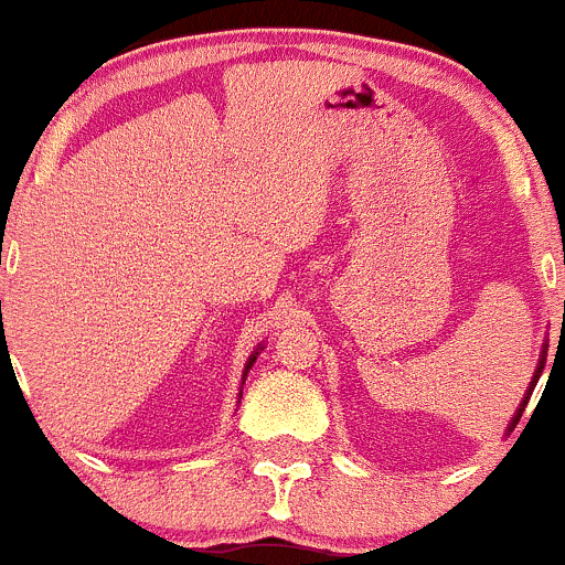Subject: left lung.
<instances>
[{
    "label": "left lung",
    "mask_w": 565,
    "mask_h": 565,
    "mask_svg": "<svg viewBox=\"0 0 565 565\" xmlns=\"http://www.w3.org/2000/svg\"><path fill=\"white\" fill-rule=\"evenodd\" d=\"M541 371H544V360H541V365H539V371H535V379H533V387H535V382H539V376H541ZM530 395H533V390H530V393H527V398H530ZM527 398H524L522 401V409H519L516 412V417H513V426H516V423H519V417H522V412H524V406H527ZM511 426V428H513Z\"/></svg>",
    "instance_id": "obj_1"
}]
</instances>
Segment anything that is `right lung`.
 I'll use <instances>...</instances> for the list:
<instances>
[{
  "mask_svg": "<svg viewBox=\"0 0 565 565\" xmlns=\"http://www.w3.org/2000/svg\"><path fill=\"white\" fill-rule=\"evenodd\" d=\"M253 362H255V356H249V362H247V371H249V367H253Z\"/></svg>",
  "mask_w": 565,
  "mask_h": 565,
  "instance_id": "add662e5",
  "label": "right lung"
}]
</instances>
